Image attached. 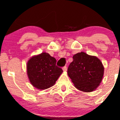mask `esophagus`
Returning a JSON list of instances; mask_svg holds the SVG:
<instances>
[{"mask_svg":"<svg viewBox=\"0 0 120 120\" xmlns=\"http://www.w3.org/2000/svg\"><path fill=\"white\" fill-rule=\"evenodd\" d=\"M63 71H67V67H66V66H64V67L63 68Z\"/></svg>","mask_w":120,"mask_h":120,"instance_id":"esophagus-1","label":"esophagus"}]
</instances>
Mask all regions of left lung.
I'll return each instance as SVG.
<instances>
[{"label": "left lung", "instance_id": "obj_1", "mask_svg": "<svg viewBox=\"0 0 120 120\" xmlns=\"http://www.w3.org/2000/svg\"><path fill=\"white\" fill-rule=\"evenodd\" d=\"M68 74L75 88L83 92L93 91L99 86L104 75L102 63L94 56L83 52L73 56Z\"/></svg>", "mask_w": 120, "mask_h": 120}]
</instances>
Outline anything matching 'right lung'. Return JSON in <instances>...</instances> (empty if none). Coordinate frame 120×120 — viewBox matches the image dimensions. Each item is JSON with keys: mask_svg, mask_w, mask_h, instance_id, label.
<instances>
[{"mask_svg": "<svg viewBox=\"0 0 120 120\" xmlns=\"http://www.w3.org/2000/svg\"><path fill=\"white\" fill-rule=\"evenodd\" d=\"M56 60L48 53L33 56L27 63V74L34 87L45 90L55 85L61 74V68L56 65Z\"/></svg>", "mask_w": 120, "mask_h": 120, "instance_id": "right-lung-1", "label": "right lung"}]
</instances>
